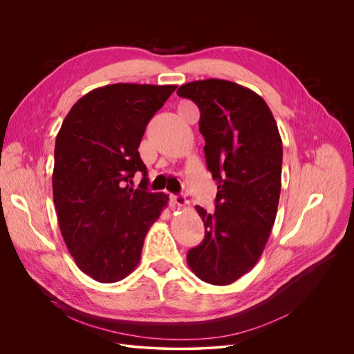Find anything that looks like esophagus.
<instances>
[{"label":"esophagus","mask_w":354,"mask_h":354,"mask_svg":"<svg viewBox=\"0 0 354 354\" xmlns=\"http://www.w3.org/2000/svg\"><path fill=\"white\" fill-rule=\"evenodd\" d=\"M171 203L178 207H185L187 205V200L182 194H171Z\"/></svg>","instance_id":"1"}]
</instances>
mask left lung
<instances>
[{"mask_svg": "<svg viewBox=\"0 0 354 354\" xmlns=\"http://www.w3.org/2000/svg\"><path fill=\"white\" fill-rule=\"evenodd\" d=\"M176 93L200 111L207 169L218 185L213 214L196 206L206 235L187 252V265L200 280L227 286L257 265L273 228L281 137L269 106L249 88L210 78L187 82Z\"/></svg>", "mask_w": 354, "mask_h": 354, "instance_id": "1", "label": "left lung"}]
</instances>
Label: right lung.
Returning <instances> with one entry per match:
<instances>
[{
	"instance_id": "add662e5",
	"label": "right lung",
	"mask_w": 354,
	"mask_h": 354,
	"mask_svg": "<svg viewBox=\"0 0 354 354\" xmlns=\"http://www.w3.org/2000/svg\"><path fill=\"white\" fill-rule=\"evenodd\" d=\"M176 85L112 84L84 95L56 137L53 200L59 227L77 266L99 283L129 276L145 235L167 207L148 192L138 145L145 127ZM136 171L143 174L137 189Z\"/></svg>"
}]
</instances>
